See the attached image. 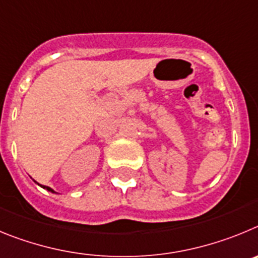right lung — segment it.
Listing matches in <instances>:
<instances>
[{"mask_svg": "<svg viewBox=\"0 0 258 258\" xmlns=\"http://www.w3.org/2000/svg\"><path fill=\"white\" fill-rule=\"evenodd\" d=\"M34 182H37V181H34ZM37 184H38V182H37ZM38 185H39V186H41V187H43V189H46V190H47V191H51V192H56V191H55L54 189H51L50 186H45V185H41V184H38Z\"/></svg>", "mask_w": 258, "mask_h": 258, "instance_id": "right-lung-1", "label": "right lung"}]
</instances>
